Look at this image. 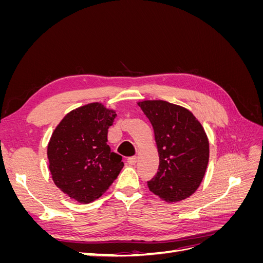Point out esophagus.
Masks as SVG:
<instances>
[{"label":"esophagus","instance_id":"esophagus-1","mask_svg":"<svg viewBox=\"0 0 263 263\" xmlns=\"http://www.w3.org/2000/svg\"><path fill=\"white\" fill-rule=\"evenodd\" d=\"M127 162H128L129 164H135L137 162V158L136 157H129L128 159H127Z\"/></svg>","mask_w":263,"mask_h":263}]
</instances>
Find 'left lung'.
Wrapping results in <instances>:
<instances>
[{"mask_svg": "<svg viewBox=\"0 0 263 263\" xmlns=\"http://www.w3.org/2000/svg\"><path fill=\"white\" fill-rule=\"evenodd\" d=\"M138 105L153 125L159 153L158 172L147 182L148 187L164 201L184 200L200 186L208 168V136L184 107L165 101H144Z\"/></svg>", "mask_w": 263, "mask_h": 263, "instance_id": "left-lung-1", "label": "left lung"}]
</instances>
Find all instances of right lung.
I'll return each instance as SVG.
<instances>
[{"instance_id":"obj_1","label":"right lung","mask_w":263,"mask_h":263,"mask_svg":"<svg viewBox=\"0 0 263 263\" xmlns=\"http://www.w3.org/2000/svg\"><path fill=\"white\" fill-rule=\"evenodd\" d=\"M115 116L114 110L91 103L67 114L52 133L47 151L52 180L78 202L97 200L123 169L122 156L107 145Z\"/></svg>"}]
</instances>
